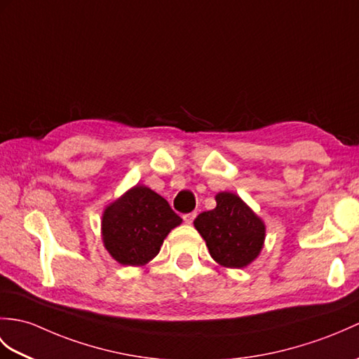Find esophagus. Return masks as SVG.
<instances>
[{
    "mask_svg": "<svg viewBox=\"0 0 359 359\" xmlns=\"http://www.w3.org/2000/svg\"><path fill=\"white\" fill-rule=\"evenodd\" d=\"M196 212H188V214H183V220H185V223H188V224H191L194 222V219H196Z\"/></svg>",
    "mask_w": 359,
    "mask_h": 359,
    "instance_id": "34e87169",
    "label": "esophagus"
}]
</instances>
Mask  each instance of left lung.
Instances as JSON below:
<instances>
[{"mask_svg": "<svg viewBox=\"0 0 359 359\" xmlns=\"http://www.w3.org/2000/svg\"><path fill=\"white\" fill-rule=\"evenodd\" d=\"M215 202L214 210L197 215L194 226L215 262L224 268H245L262 251L264 224L236 194L220 193Z\"/></svg>", "mask_w": 359, "mask_h": 359, "instance_id": "8db88e82", "label": "left lung"}]
</instances>
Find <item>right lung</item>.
<instances>
[{"label":"right lung","mask_w":359,"mask_h":359,"mask_svg":"<svg viewBox=\"0 0 359 359\" xmlns=\"http://www.w3.org/2000/svg\"><path fill=\"white\" fill-rule=\"evenodd\" d=\"M180 223L163 197L137 185L105 210L104 245L121 264L142 266L159 254L163 238Z\"/></svg>","instance_id":"right-lung-1"}]
</instances>
